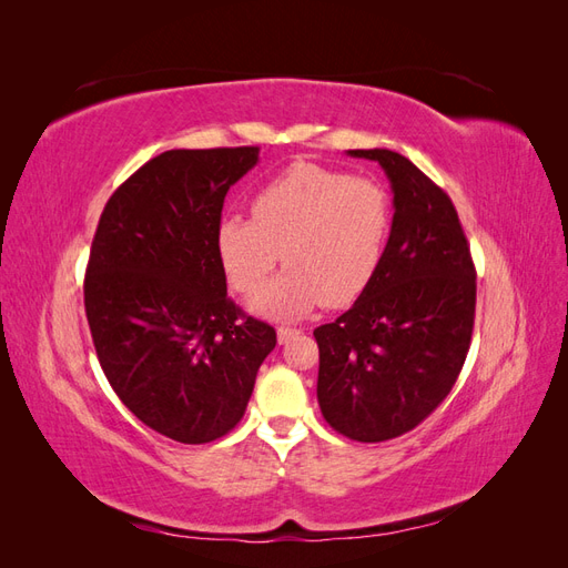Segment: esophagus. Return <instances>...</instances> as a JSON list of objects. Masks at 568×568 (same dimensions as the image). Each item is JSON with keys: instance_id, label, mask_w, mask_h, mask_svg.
<instances>
[{"instance_id": "esophagus-1", "label": "esophagus", "mask_w": 568, "mask_h": 568, "mask_svg": "<svg viewBox=\"0 0 568 568\" xmlns=\"http://www.w3.org/2000/svg\"><path fill=\"white\" fill-rule=\"evenodd\" d=\"M296 334H298V329H291V326H280V329H277L280 346H284V343H288Z\"/></svg>"}]
</instances>
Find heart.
I'll return each mask as SVG.
<instances>
[{"label": "heart", "mask_w": 568, "mask_h": 568, "mask_svg": "<svg viewBox=\"0 0 568 568\" xmlns=\"http://www.w3.org/2000/svg\"><path fill=\"white\" fill-rule=\"evenodd\" d=\"M251 213L222 220L215 244L242 294L261 288L284 255L288 267L251 301L257 315L296 320L317 303L348 305L376 277L390 230V199L376 180L294 163L257 189Z\"/></svg>", "instance_id": "1"}]
</instances>
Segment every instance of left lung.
I'll return each mask as SVG.
<instances>
[{"label":"left lung","mask_w":568,"mask_h":568,"mask_svg":"<svg viewBox=\"0 0 568 568\" xmlns=\"http://www.w3.org/2000/svg\"><path fill=\"white\" fill-rule=\"evenodd\" d=\"M393 189V225L376 270L348 313L315 329L317 403L351 440L412 432L445 400L469 353L476 270L450 196L405 156L353 149Z\"/></svg>","instance_id":"obj_1"}]
</instances>
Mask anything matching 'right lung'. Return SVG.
<instances>
[{
    "instance_id": "right-lung-1",
    "label": "right lung",
    "mask_w": 568,
    "mask_h": 568,
    "mask_svg": "<svg viewBox=\"0 0 568 568\" xmlns=\"http://www.w3.org/2000/svg\"><path fill=\"white\" fill-rule=\"evenodd\" d=\"M257 153H161L115 189L92 242L84 313L99 365L136 419L180 443L230 434L277 346L227 298L215 244L222 203Z\"/></svg>"
}]
</instances>
